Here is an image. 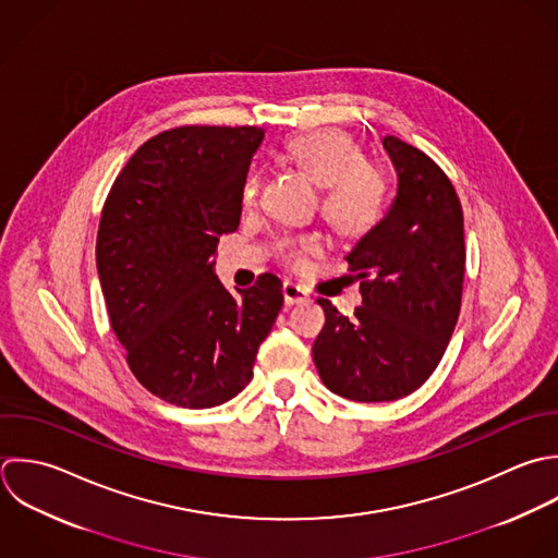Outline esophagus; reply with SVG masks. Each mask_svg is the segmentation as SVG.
Wrapping results in <instances>:
<instances>
[{"label":"esophagus","instance_id":"esophagus-1","mask_svg":"<svg viewBox=\"0 0 558 558\" xmlns=\"http://www.w3.org/2000/svg\"><path fill=\"white\" fill-rule=\"evenodd\" d=\"M282 295H284V302H287L289 306H293V304H304V302L311 300L308 291L302 289L300 284L291 282V280H287V282L282 284Z\"/></svg>","mask_w":558,"mask_h":558}]
</instances>
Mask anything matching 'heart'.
Returning <instances> with one entry per match:
<instances>
[{
    "label": "heart",
    "mask_w": 558,
    "mask_h": 558,
    "mask_svg": "<svg viewBox=\"0 0 558 558\" xmlns=\"http://www.w3.org/2000/svg\"><path fill=\"white\" fill-rule=\"evenodd\" d=\"M282 156L324 189L319 208L337 232L361 236L374 230L383 219L387 199L385 178L376 167L363 160L361 147L348 134L337 130L302 132L284 143ZM258 186V173H250L243 182L245 204L256 199ZM317 247L319 239L306 234L282 241L280 254L287 263L298 265L306 252Z\"/></svg>",
    "instance_id": "1"
}]
</instances>
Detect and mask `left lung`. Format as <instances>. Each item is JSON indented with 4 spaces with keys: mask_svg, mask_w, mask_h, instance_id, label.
<instances>
[{
    "mask_svg": "<svg viewBox=\"0 0 558 558\" xmlns=\"http://www.w3.org/2000/svg\"><path fill=\"white\" fill-rule=\"evenodd\" d=\"M398 193L387 215L345 256L363 306L341 315L317 300L326 324L313 343L324 385L354 402H391L420 389L454 332L465 239L459 195L422 149L385 136Z\"/></svg>",
    "mask_w": 558,
    "mask_h": 558,
    "instance_id": "1",
    "label": "left lung"
}]
</instances>
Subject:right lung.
Instances as JSON below:
<instances>
[{"mask_svg":"<svg viewBox=\"0 0 558 558\" xmlns=\"http://www.w3.org/2000/svg\"><path fill=\"white\" fill-rule=\"evenodd\" d=\"M263 136L254 125L160 132L132 154L101 210L95 258L110 326L136 380L182 409L245 389L284 302L278 276L234 295L210 260L239 228Z\"/></svg>","mask_w":558,"mask_h":558,"instance_id":"obj_1","label":"right lung"}]
</instances>
